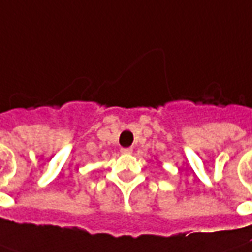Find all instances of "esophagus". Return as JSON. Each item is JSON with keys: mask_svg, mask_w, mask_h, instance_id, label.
<instances>
[{"mask_svg": "<svg viewBox=\"0 0 252 252\" xmlns=\"http://www.w3.org/2000/svg\"><path fill=\"white\" fill-rule=\"evenodd\" d=\"M121 153L131 154V153H133V149H131V148H122V149H121Z\"/></svg>", "mask_w": 252, "mask_h": 252, "instance_id": "obj_1", "label": "esophagus"}]
</instances>
